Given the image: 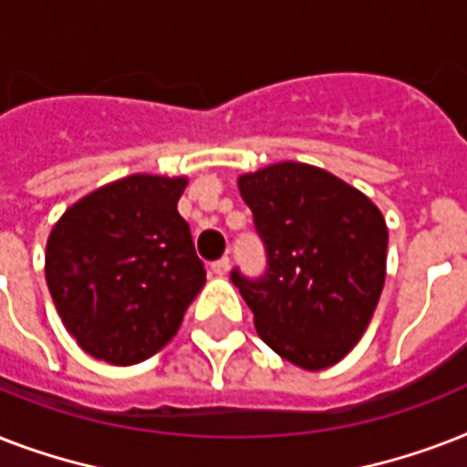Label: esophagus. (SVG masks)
<instances>
[{
    "label": "esophagus",
    "instance_id": "1",
    "mask_svg": "<svg viewBox=\"0 0 467 467\" xmlns=\"http://www.w3.org/2000/svg\"><path fill=\"white\" fill-rule=\"evenodd\" d=\"M211 271L215 274V276H227V271H230V259L223 256V259H218V262H213Z\"/></svg>",
    "mask_w": 467,
    "mask_h": 467
}]
</instances>
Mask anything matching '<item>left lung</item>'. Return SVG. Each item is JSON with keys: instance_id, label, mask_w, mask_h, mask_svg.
Segmentation results:
<instances>
[{"instance_id": "obj_1", "label": "left lung", "mask_w": 467, "mask_h": 467, "mask_svg": "<svg viewBox=\"0 0 467 467\" xmlns=\"http://www.w3.org/2000/svg\"><path fill=\"white\" fill-rule=\"evenodd\" d=\"M266 271L230 278L259 337L285 361L319 370L366 332L385 284L388 227L361 191L325 169L281 161L240 176Z\"/></svg>"}]
</instances>
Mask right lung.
I'll return each instance as SVG.
<instances>
[{
  "label": "right lung",
  "mask_w": 467,
  "mask_h": 467,
  "mask_svg": "<svg viewBox=\"0 0 467 467\" xmlns=\"http://www.w3.org/2000/svg\"><path fill=\"white\" fill-rule=\"evenodd\" d=\"M186 179L133 174L69 208L50 233L46 281L77 344L99 361L133 366L176 334L205 284L176 203Z\"/></svg>",
  "instance_id": "obj_1"
}]
</instances>
